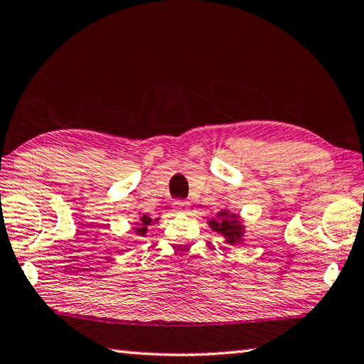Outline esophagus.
Instances as JSON below:
<instances>
[{
  "label": "esophagus",
  "instance_id": "34e87169",
  "mask_svg": "<svg viewBox=\"0 0 364 364\" xmlns=\"http://www.w3.org/2000/svg\"><path fill=\"white\" fill-rule=\"evenodd\" d=\"M173 208L176 211H183V213H189V208H191V203L186 202V200H175L173 202Z\"/></svg>",
  "mask_w": 364,
  "mask_h": 364
}]
</instances>
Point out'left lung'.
<instances>
[{
    "label": "left lung",
    "instance_id": "1",
    "mask_svg": "<svg viewBox=\"0 0 364 364\" xmlns=\"http://www.w3.org/2000/svg\"><path fill=\"white\" fill-rule=\"evenodd\" d=\"M210 225L213 230L225 235L229 243H237V241H240L241 233H243V230H241V225H238L237 216L230 215V213H227V211L218 213V219L210 220Z\"/></svg>",
    "mask_w": 364,
    "mask_h": 364
}]
</instances>
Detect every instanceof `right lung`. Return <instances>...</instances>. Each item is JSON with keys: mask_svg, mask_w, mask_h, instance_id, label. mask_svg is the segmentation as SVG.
<instances>
[{"mask_svg": "<svg viewBox=\"0 0 364 364\" xmlns=\"http://www.w3.org/2000/svg\"><path fill=\"white\" fill-rule=\"evenodd\" d=\"M153 220H151V218H148V216H144L140 219V223L137 224L139 227L137 229H135V233H139V235H141V237H144V235L146 233V229H148V225L151 224Z\"/></svg>", "mask_w": 364, "mask_h": 364, "instance_id": "obj_1", "label": "right lung"}]
</instances>
